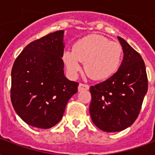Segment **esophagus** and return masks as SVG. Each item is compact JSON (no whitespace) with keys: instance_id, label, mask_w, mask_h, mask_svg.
<instances>
[{"instance_id":"34e87169","label":"esophagus","mask_w":155,"mask_h":155,"mask_svg":"<svg viewBox=\"0 0 155 155\" xmlns=\"http://www.w3.org/2000/svg\"><path fill=\"white\" fill-rule=\"evenodd\" d=\"M90 86L86 84H83V83H81L79 84V87H78V91H88L89 90Z\"/></svg>"}]
</instances>
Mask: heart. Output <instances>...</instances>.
Here are the masks:
<instances>
[{
  "label": "heart",
  "mask_w": 155,
  "mask_h": 155,
  "mask_svg": "<svg viewBox=\"0 0 155 155\" xmlns=\"http://www.w3.org/2000/svg\"><path fill=\"white\" fill-rule=\"evenodd\" d=\"M123 59V48L115 41L100 35H89L78 40L73 49H67L62 60L69 74L75 77L84 63L86 74L95 81H104L119 71Z\"/></svg>",
  "instance_id": "b5f03b06"
}]
</instances>
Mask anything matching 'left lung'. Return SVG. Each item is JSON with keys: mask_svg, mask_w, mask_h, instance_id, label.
<instances>
[{"mask_svg": "<svg viewBox=\"0 0 155 155\" xmlns=\"http://www.w3.org/2000/svg\"><path fill=\"white\" fill-rule=\"evenodd\" d=\"M124 51L119 71L108 80L90 88V114L93 123L104 132H119L136 120L148 91L143 59L121 37Z\"/></svg>", "mask_w": 155, "mask_h": 155, "instance_id": "left-lung-1", "label": "left lung"}]
</instances>
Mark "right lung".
I'll use <instances>...</instances> for the list:
<instances>
[{
	"label": "right lung",
	"instance_id": "add662e5",
	"mask_svg": "<svg viewBox=\"0 0 155 155\" xmlns=\"http://www.w3.org/2000/svg\"><path fill=\"white\" fill-rule=\"evenodd\" d=\"M64 31L32 41L15 59L12 70L11 100L25 123L50 129L63 117L79 83L64 76Z\"/></svg>",
	"mask_w": 155,
	"mask_h": 155
}]
</instances>
